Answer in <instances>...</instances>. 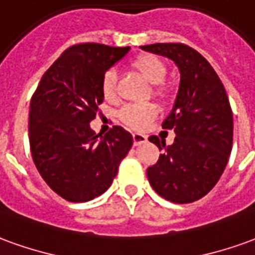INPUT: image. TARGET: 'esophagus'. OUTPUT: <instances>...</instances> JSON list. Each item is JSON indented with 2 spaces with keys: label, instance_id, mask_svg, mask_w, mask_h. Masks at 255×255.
Masks as SVG:
<instances>
[{
  "label": "esophagus",
  "instance_id": "obj_1",
  "mask_svg": "<svg viewBox=\"0 0 255 255\" xmlns=\"http://www.w3.org/2000/svg\"><path fill=\"white\" fill-rule=\"evenodd\" d=\"M132 139H133V146H139L142 145V143H145L146 140H147V136L143 135V133L135 132L132 133Z\"/></svg>",
  "mask_w": 255,
  "mask_h": 255
}]
</instances>
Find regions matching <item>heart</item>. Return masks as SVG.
Here are the masks:
<instances>
[{
	"label": "heart",
	"mask_w": 255,
	"mask_h": 255,
	"mask_svg": "<svg viewBox=\"0 0 255 255\" xmlns=\"http://www.w3.org/2000/svg\"><path fill=\"white\" fill-rule=\"evenodd\" d=\"M132 67L152 83L153 95L160 101H167L170 97V85L164 83L167 65L156 55H140L132 60ZM101 92L106 101H113L117 97V74L115 70H108L101 80ZM120 120L133 129H143L156 116V109L149 103H129L120 110Z\"/></svg>",
	"instance_id": "obj_1"
}]
</instances>
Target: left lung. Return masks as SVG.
Returning <instances> with one entry per match:
<instances>
[{"label":"left lung","instance_id":"obj_1","mask_svg":"<svg viewBox=\"0 0 255 255\" xmlns=\"http://www.w3.org/2000/svg\"><path fill=\"white\" fill-rule=\"evenodd\" d=\"M177 63L181 81L177 99L161 127L175 132L174 143L152 135L164 153L146 174L156 193L178 204L202 199L215 186L232 150L233 116L227 91L207 59L181 42L140 47Z\"/></svg>","mask_w":255,"mask_h":255}]
</instances>
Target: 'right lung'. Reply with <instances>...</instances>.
Here are the masks:
<instances>
[{
    "label": "right lung",
    "mask_w": 255,
    "mask_h": 255,
    "mask_svg": "<svg viewBox=\"0 0 255 255\" xmlns=\"http://www.w3.org/2000/svg\"><path fill=\"white\" fill-rule=\"evenodd\" d=\"M128 51L98 42L67 48L31 97V157L48 186L67 202H88L105 193L132 146L131 133L120 126L103 136L90 127L103 101L102 76Z\"/></svg>",
    "instance_id": "1"
}]
</instances>
